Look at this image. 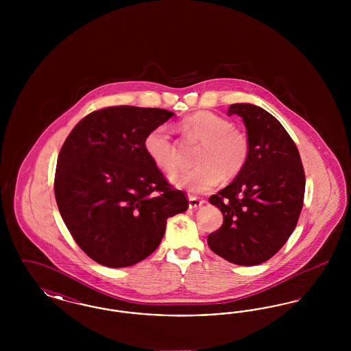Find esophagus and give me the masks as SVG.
<instances>
[{
  "instance_id": "obj_1",
  "label": "esophagus",
  "mask_w": 351,
  "mask_h": 351,
  "mask_svg": "<svg viewBox=\"0 0 351 351\" xmlns=\"http://www.w3.org/2000/svg\"><path fill=\"white\" fill-rule=\"evenodd\" d=\"M188 200H189V208H191V209H197V208H200L201 205L204 204V200H200V199H197V197H195V196H189Z\"/></svg>"
}]
</instances>
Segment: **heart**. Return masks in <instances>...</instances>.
I'll return each mask as SVG.
<instances>
[{
	"instance_id": "heart-1",
	"label": "heart",
	"mask_w": 351,
	"mask_h": 351,
	"mask_svg": "<svg viewBox=\"0 0 351 351\" xmlns=\"http://www.w3.org/2000/svg\"><path fill=\"white\" fill-rule=\"evenodd\" d=\"M184 134L201 142L195 163L199 167L182 171L171 178L172 183L201 195L242 172L250 155L247 134L233 128L232 121L213 112H197L182 122ZM145 151L151 162L163 172L179 168V147L166 125L152 129L145 138Z\"/></svg>"
}]
</instances>
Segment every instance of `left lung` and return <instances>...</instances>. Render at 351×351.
<instances>
[{"label": "left lung", "instance_id": "8db88e82", "mask_svg": "<svg viewBox=\"0 0 351 351\" xmlns=\"http://www.w3.org/2000/svg\"><path fill=\"white\" fill-rule=\"evenodd\" d=\"M232 114L246 125L250 155L233 183L209 197L223 223L208 235V245L234 265L255 266L272 258L295 230L305 173L295 142L272 114L251 104L230 105Z\"/></svg>", "mask_w": 351, "mask_h": 351}]
</instances>
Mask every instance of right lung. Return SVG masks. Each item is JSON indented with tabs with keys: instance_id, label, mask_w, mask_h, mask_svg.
<instances>
[{
	"instance_id": "right-lung-1",
	"label": "right lung",
	"mask_w": 351,
	"mask_h": 351,
	"mask_svg": "<svg viewBox=\"0 0 351 351\" xmlns=\"http://www.w3.org/2000/svg\"><path fill=\"white\" fill-rule=\"evenodd\" d=\"M173 116L159 108L109 106L89 113L62 146L53 191L79 247L95 262L129 267L159 246L167 218L188 209L145 151V138Z\"/></svg>"
}]
</instances>
